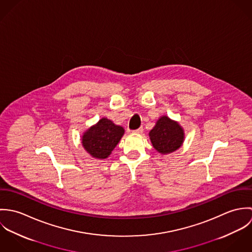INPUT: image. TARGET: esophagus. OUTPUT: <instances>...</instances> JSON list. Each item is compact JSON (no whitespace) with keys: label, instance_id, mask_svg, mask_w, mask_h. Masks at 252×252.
I'll list each match as a JSON object with an SVG mask.
<instances>
[{"label":"esophagus","instance_id":"34e87169","mask_svg":"<svg viewBox=\"0 0 252 252\" xmlns=\"http://www.w3.org/2000/svg\"><path fill=\"white\" fill-rule=\"evenodd\" d=\"M143 132H144V129H143V128H139V129H137V130L133 131V133H134V134H139V135L143 134Z\"/></svg>","mask_w":252,"mask_h":252}]
</instances>
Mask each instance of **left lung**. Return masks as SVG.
I'll list each match as a JSON object with an SVG mask.
<instances>
[{
  "label": "left lung",
  "instance_id": "left-lung-1",
  "mask_svg": "<svg viewBox=\"0 0 252 252\" xmlns=\"http://www.w3.org/2000/svg\"><path fill=\"white\" fill-rule=\"evenodd\" d=\"M148 135L153 147L163 155L177 151L185 138L180 123L167 115L159 117Z\"/></svg>",
  "mask_w": 252,
  "mask_h": 252
}]
</instances>
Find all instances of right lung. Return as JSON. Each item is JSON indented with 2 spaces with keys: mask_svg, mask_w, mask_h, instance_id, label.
Returning <instances> with one entry per match:
<instances>
[{
  "mask_svg": "<svg viewBox=\"0 0 252 252\" xmlns=\"http://www.w3.org/2000/svg\"><path fill=\"white\" fill-rule=\"evenodd\" d=\"M124 132L123 127L114 124L107 117H103L83 133L81 144L89 155L103 160L110 155Z\"/></svg>",
  "mask_w": 252,
  "mask_h": 252,
  "instance_id": "1",
  "label": "right lung"
}]
</instances>
